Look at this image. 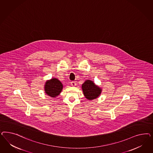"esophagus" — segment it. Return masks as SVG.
<instances>
[{
	"mask_svg": "<svg viewBox=\"0 0 153 153\" xmlns=\"http://www.w3.org/2000/svg\"><path fill=\"white\" fill-rule=\"evenodd\" d=\"M71 85H72V86H75L76 85V82H75V81H72V82H71Z\"/></svg>",
	"mask_w": 153,
	"mask_h": 153,
	"instance_id": "1",
	"label": "esophagus"
}]
</instances>
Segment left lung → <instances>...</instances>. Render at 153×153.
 Wrapping results in <instances>:
<instances>
[{"label": "left lung", "mask_w": 153, "mask_h": 153, "mask_svg": "<svg viewBox=\"0 0 153 153\" xmlns=\"http://www.w3.org/2000/svg\"><path fill=\"white\" fill-rule=\"evenodd\" d=\"M84 95L88 100H93L99 96L101 89L90 80L86 81L82 85Z\"/></svg>", "instance_id": "1"}]
</instances>
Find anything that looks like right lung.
Instances as JSON below:
<instances>
[{
  "mask_svg": "<svg viewBox=\"0 0 153 153\" xmlns=\"http://www.w3.org/2000/svg\"><path fill=\"white\" fill-rule=\"evenodd\" d=\"M62 83L56 79H52L48 81L45 86V91L46 94L53 97L58 95L62 91Z\"/></svg>",
  "mask_w": 153,
  "mask_h": 153,
  "instance_id": "right-lung-1",
  "label": "right lung"
}]
</instances>
